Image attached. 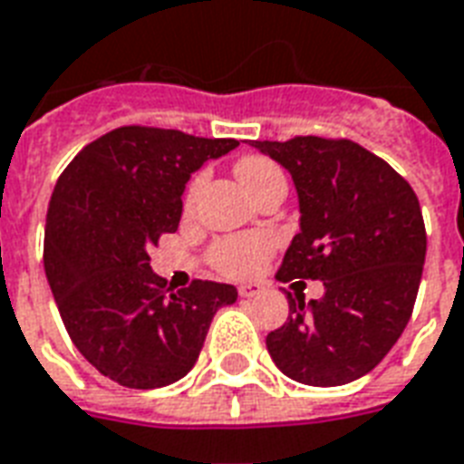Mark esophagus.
Wrapping results in <instances>:
<instances>
[{"mask_svg":"<svg viewBox=\"0 0 464 464\" xmlns=\"http://www.w3.org/2000/svg\"><path fill=\"white\" fill-rule=\"evenodd\" d=\"M263 292V285H257V282H253V285H243V287H238V295L243 296V299H253V296H257Z\"/></svg>","mask_w":464,"mask_h":464,"instance_id":"obj_1","label":"esophagus"}]
</instances>
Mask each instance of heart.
Returning a JSON list of instances; mask_svg holds the SVG:
<instances>
[{"label": "heart", "instance_id": "b5f03b06", "mask_svg": "<svg viewBox=\"0 0 464 464\" xmlns=\"http://www.w3.org/2000/svg\"><path fill=\"white\" fill-rule=\"evenodd\" d=\"M236 177L238 182L247 189V194H253L263 185H267L275 177H285L279 169L277 162H272L270 158L263 155H246L236 162ZM201 185H204V172H197L192 177V182L185 192V208H189L199 194ZM275 238L267 233H243V236H228V238H218L214 246L208 247V265L217 272L226 275V277H250L257 270H263V265L270 260L275 253Z\"/></svg>", "mask_w": 464, "mask_h": 464}]
</instances>
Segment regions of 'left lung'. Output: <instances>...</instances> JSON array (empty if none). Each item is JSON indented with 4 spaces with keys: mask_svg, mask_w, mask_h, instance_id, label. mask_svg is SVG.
Returning <instances> with one entry per match:
<instances>
[{
    "mask_svg": "<svg viewBox=\"0 0 464 464\" xmlns=\"http://www.w3.org/2000/svg\"><path fill=\"white\" fill-rule=\"evenodd\" d=\"M295 179L302 231L277 279H321L324 296L289 295L267 334L275 365L309 387H341L382 362L404 334L426 260L419 197L389 162L348 138L253 140Z\"/></svg>",
    "mask_w": 464,
    "mask_h": 464,
    "instance_id": "obj_1",
    "label": "left lung"
}]
</instances>
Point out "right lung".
I'll use <instances>...</instances> for the list:
<instances>
[{"label": "right lung", "mask_w": 464, "mask_h": 464, "mask_svg": "<svg viewBox=\"0 0 464 464\" xmlns=\"http://www.w3.org/2000/svg\"><path fill=\"white\" fill-rule=\"evenodd\" d=\"M238 146L175 129L121 126L63 169L45 217V277L67 334L90 365L130 389L182 380L233 285L194 279L179 292L148 250L182 217L194 169Z\"/></svg>", "instance_id": "1"}]
</instances>
